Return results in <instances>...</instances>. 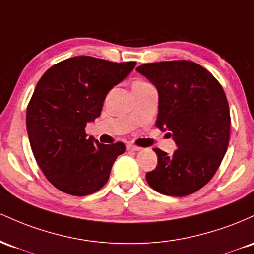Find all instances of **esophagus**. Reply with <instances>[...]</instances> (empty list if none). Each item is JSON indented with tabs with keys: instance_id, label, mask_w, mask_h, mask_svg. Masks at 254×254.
Returning <instances> with one entry per match:
<instances>
[{
	"instance_id": "34e87169",
	"label": "esophagus",
	"mask_w": 254,
	"mask_h": 254,
	"mask_svg": "<svg viewBox=\"0 0 254 254\" xmlns=\"http://www.w3.org/2000/svg\"><path fill=\"white\" fill-rule=\"evenodd\" d=\"M127 150L128 151H140L141 147L136 146V145H133V144H128L127 145Z\"/></svg>"
}]
</instances>
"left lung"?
Masks as SVG:
<instances>
[{"mask_svg":"<svg viewBox=\"0 0 254 254\" xmlns=\"http://www.w3.org/2000/svg\"><path fill=\"white\" fill-rule=\"evenodd\" d=\"M158 91L156 126L169 130L178 150L169 156L153 149L158 164L147 184L162 194L185 196L204 187L217 172L230 135V113L217 79L186 60L145 64L136 68Z\"/></svg>","mask_w":254,"mask_h":254,"instance_id":"1","label":"left lung"}]
</instances>
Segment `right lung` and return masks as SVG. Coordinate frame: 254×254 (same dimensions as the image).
Instances as JSON below:
<instances>
[{"mask_svg": "<svg viewBox=\"0 0 254 254\" xmlns=\"http://www.w3.org/2000/svg\"><path fill=\"white\" fill-rule=\"evenodd\" d=\"M135 64L75 56L54 64L39 79L27 105V134L37 163L58 190L84 196L107 184L126 146L87 139L85 126L101 115L107 93Z\"/></svg>", "mask_w": 254, "mask_h": 254, "instance_id": "add662e5", "label": "right lung"}]
</instances>
